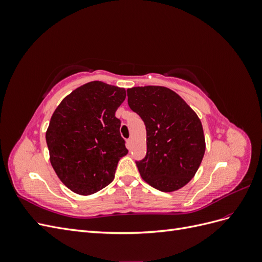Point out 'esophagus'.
Here are the masks:
<instances>
[{
  "label": "esophagus",
  "mask_w": 262,
  "mask_h": 262,
  "mask_svg": "<svg viewBox=\"0 0 262 262\" xmlns=\"http://www.w3.org/2000/svg\"><path fill=\"white\" fill-rule=\"evenodd\" d=\"M125 143H126V147H128V149H131V148H132V140H131V139L126 140Z\"/></svg>",
  "instance_id": "1"
}]
</instances>
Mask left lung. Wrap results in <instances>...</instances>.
I'll return each instance as SVG.
<instances>
[{
    "instance_id": "obj_1",
    "label": "left lung",
    "mask_w": 262,
    "mask_h": 262,
    "mask_svg": "<svg viewBox=\"0 0 262 262\" xmlns=\"http://www.w3.org/2000/svg\"><path fill=\"white\" fill-rule=\"evenodd\" d=\"M128 104L146 126V156L137 162L153 188L172 192L191 180L205 152L202 123L177 93L164 86L128 89Z\"/></svg>"
}]
</instances>
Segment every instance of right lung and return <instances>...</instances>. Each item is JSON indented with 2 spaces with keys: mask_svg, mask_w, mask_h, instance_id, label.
I'll return each mask as SVG.
<instances>
[{
  "mask_svg": "<svg viewBox=\"0 0 262 262\" xmlns=\"http://www.w3.org/2000/svg\"><path fill=\"white\" fill-rule=\"evenodd\" d=\"M125 90L94 81L63 98L46 132L50 163L59 179L81 195L98 192L115 178L128 154L115 114Z\"/></svg>",
  "mask_w": 262,
  "mask_h": 262,
  "instance_id": "1",
  "label": "right lung"
}]
</instances>
